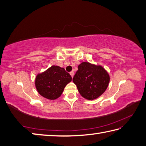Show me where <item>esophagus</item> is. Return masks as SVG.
<instances>
[{
  "mask_svg": "<svg viewBox=\"0 0 146 146\" xmlns=\"http://www.w3.org/2000/svg\"><path fill=\"white\" fill-rule=\"evenodd\" d=\"M70 74L71 75V77H73V76H74V71H71V72L70 73Z\"/></svg>",
  "mask_w": 146,
  "mask_h": 146,
  "instance_id": "esophagus-1",
  "label": "esophagus"
}]
</instances>
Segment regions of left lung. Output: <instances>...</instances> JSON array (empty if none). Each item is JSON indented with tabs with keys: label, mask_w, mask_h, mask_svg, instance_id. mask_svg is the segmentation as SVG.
Here are the masks:
<instances>
[{
	"label": "left lung",
	"mask_w": 146,
	"mask_h": 146,
	"mask_svg": "<svg viewBox=\"0 0 146 146\" xmlns=\"http://www.w3.org/2000/svg\"><path fill=\"white\" fill-rule=\"evenodd\" d=\"M110 76L101 65L82 62L78 66L73 82L83 98L89 101L98 98L109 85Z\"/></svg>",
	"instance_id": "8db88e82"
}]
</instances>
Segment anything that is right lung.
I'll return each instance as SVG.
<instances>
[{"mask_svg":"<svg viewBox=\"0 0 146 146\" xmlns=\"http://www.w3.org/2000/svg\"><path fill=\"white\" fill-rule=\"evenodd\" d=\"M72 78L63 68L53 65L36 75L35 85L37 92L44 98L55 100L59 98Z\"/></svg>","mask_w":146,"mask_h":146,"instance_id":"add662e5","label":"right lung"}]
</instances>
